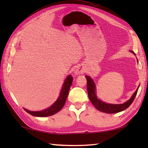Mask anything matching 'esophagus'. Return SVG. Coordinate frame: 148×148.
Wrapping results in <instances>:
<instances>
[{
    "instance_id": "esophagus-1",
    "label": "esophagus",
    "mask_w": 148,
    "mask_h": 148,
    "mask_svg": "<svg viewBox=\"0 0 148 148\" xmlns=\"http://www.w3.org/2000/svg\"><path fill=\"white\" fill-rule=\"evenodd\" d=\"M84 71V69L82 66H79L77 67L76 70H75V73L76 74H83Z\"/></svg>"
}]
</instances>
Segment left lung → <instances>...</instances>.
<instances>
[{
    "label": "left lung",
    "mask_w": 148,
    "mask_h": 148,
    "mask_svg": "<svg viewBox=\"0 0 148 148\" xmlns=\"http://www.w3.org/2000/svg\"><path fill=\"white\" fill-rule=\"evenodd\" d=\"M131 53H134L136 55L135 53L132 51H130ZM138 61V60H137ZM87 80V91H88V95L90 100L92 104L95 107V108L99 110L100 111H102L103 112L108 113V114H112V113H117L119 112H121L124 111L126 109H127L129 107L135 99L136 97L138 89L139 87L136 90V92L132 96L131 98L121 104H111V103H108L106 102H103L102 100H99L96 95V86L95 84L94 83L93 80L88 76H85Z\"/></svg>",
    "instance_id": "8db88e82"
}]
</instances>
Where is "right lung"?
<instances>
[{"instance_id": "add662e5", "label": "right lung", "mask_w": 148, "mask_h": 148, "mask_svg": "<svg viewBox=\"0 0 148 148\" xmlns=\"http://www.w3.org/2000/svg\"><path fill=\"white\" fill-rule=\"evenodd\" d=\"M72 81H73V77L71 75H69L65 79L64 84H63L58 99L49 108L40 111H30L29 110L23 108L24 110L28 113H29L30 114L37 116V117H47V116H52L57 113L63 108L65 104L68 97L69 90H70V88L72 84Z\"/></svg>"}]
</instances>
